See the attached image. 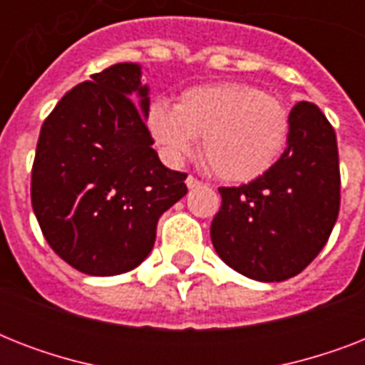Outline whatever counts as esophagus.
Masks as SVG:
<instances>
[{"label":"esophagus","mask_w":365,"mask_h":365,"mask_svg":"<svg viewBox=\"0 0 365 365\" xmlns=\"http://www.w3.org/2000/svg\"><path fill=\"white\" fill-rule=\"evenodd\" d=\"M185 183H187L189 189H197V187H200V185H202V182H200V180H197L195 176L185 178Z\"/></svg>","instance_id":"1"}]
</instances>
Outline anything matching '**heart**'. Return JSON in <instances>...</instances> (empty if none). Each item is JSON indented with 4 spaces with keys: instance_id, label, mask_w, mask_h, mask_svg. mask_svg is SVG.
<instances>
[{
    "instance_id": "1",
    "label": "heart",
    "mask_w": 365,
    "mask_h": 365,
    "mask_svg": "<svg viewBox=\"0 0 365 365\" xmlns=\"http://www.w3.org/2000/svg\"><path fill=\"white\" fill-rule=\"evenodd\" d=\"M145 125L160 155L180 165L197 149L217 176L254 182L280 159L289 136L288 111L277 98L246 83H214L183 91L176 108L155 100Z\"/></svg>"
}]
</instances>
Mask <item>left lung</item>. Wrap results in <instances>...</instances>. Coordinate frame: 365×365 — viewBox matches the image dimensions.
<instances>
[{"label":"left lung","mask_w":365,"mask_h":365,"mask_svg":"<svg viewBox=\"0 0 365 365\" xmlns=\"http://www.w3.org/2000/svg\"><path fill=\"white\" fill-rule=\"evenodd\" d=\"M212 220L217 255L259 282L299 274L326 246L341 205L339 153L334 126L311 102L289 111L288 148L265 176L220 187Z\"/></svg>","instance_id":"left-lung-1"}]
</instances>
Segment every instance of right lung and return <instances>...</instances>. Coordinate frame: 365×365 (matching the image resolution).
<instances>
[{"label":"right lung","instance_id":"obj_1","mask_svg":"<svg viewBox=\"0 0 365 365\" xmlns=\"http://www.w3.org/2000/svg\"><path fill=\"white\" fill-rule=\"evenodd\" d=\"M140 77L132 62L91 76L62 96L37 140L34 214L54 254L91 277L140 265L159 217L187 193V174L166 168L151 148Z\"/></svg>","mask_w":365,"mask_h":365}]
</instances>
